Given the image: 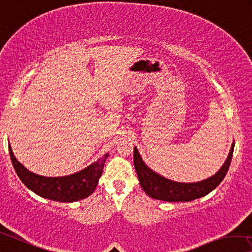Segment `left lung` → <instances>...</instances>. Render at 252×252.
<instances>
[{"mask_svg":"<svg viewBox=\"0 0 252 252\" xmlns=\"http://www.w3.org/2000/svg\"><path fill=\"white\" fill-rule=\"evenodd\" d=\"M233 149L234 141L221 168L213 176L195 183L175 182L157 174L142 160L137 147L133 150V163L140 186L148 196L165 202H189L205 196L220 185L229 170Z\"/></svg>","mask_w":252,"mask_h":252,"instance_id":"8db88e82","label":"left lung"}]
</instances>
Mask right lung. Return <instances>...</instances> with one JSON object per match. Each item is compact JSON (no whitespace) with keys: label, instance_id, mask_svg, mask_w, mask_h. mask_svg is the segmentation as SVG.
Segmentation results:
<instances>
[{"label":"right lung","instance_id":"add662e5","mask_svg":"<svg viewBox=\"0 0 252 252\" xmlns=\"http://www.w3.org/2000/svg\"><path fill=\"white\" fill-rule=\"evenodd\" d=\"M9 151L15 173L28 189L43 198L63 203L79 201L93 193L99 177L102 176L105 160L109 157V154H105L102 158L75 174L61 177H47L28 170L15 158L10 145Z\"/></svg>","mask_w":252,"mask_h":252}]
</instances>
